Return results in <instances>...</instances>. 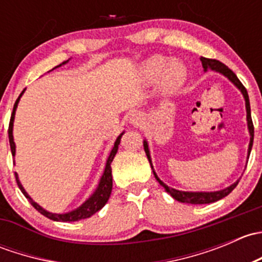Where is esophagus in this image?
I'll use <instances>...</instances> for the list:
<instances>
[{"instance_id": "obj_1", "label": "esophagus", "mask_w": 262, "mask_h": 262, "mask_svg": "<svg viewBox=\"0 0 262 262\" xmlns=\"http://www.w3.org/2000/svg\"><path fill=\"white\" fill-rule=\"evenodd\" d=\"M143 114L142 113H133V114L130 115V118H129V123L133 124V125L138 126V125H142L143 124Z\"/></svg>"}]
</instances>
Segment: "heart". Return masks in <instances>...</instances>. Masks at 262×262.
I'll list each match as a JSON object with an SVG mask.
<instances>
[{
	"mask_svg": "<svg viewBox=\"0 0 262 262\" xmlns=\"http://www.w3.org/2000/svg\"><path fill=\"white\" fill-rule=\"evenodd\" d=\"M143 76L148 82H156L160 77L163 90L170 92L175 91L184 83L186 70L178 60H170L166 63L165 58L156 55L144 63Z\"/></svg>",
	"mask_w": 262,
	"mask_h": 262,
	"instance_id": "obj_1",
	"label": "heart"
}]
</instances>
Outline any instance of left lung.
<instances>
[{
	"label": "left lung",
	"mask_w": 262,
	"mask_h": 262,
	"mask_svg": "<svg viewBox=\"0 0 262 262\" xmlns=\"http://www.w3.org/2000/svg\"><path fill=\"white\" fill-rule=\"evenodd\" d=\"M200 60H202V64H203V68H204V71L209 70V68H210V70L216 71V72L222 73V75L226 76L228 80H231L234 84H236L237 87H238L239 90H241L242 95H244V97H245V101H246V112H247V124H248V130H250V136H251L250 146H248V156H250L251 148H252V144H253V123H252V119H251V107H250V100H248L247 90H246V87L244 86V84H242V82L239 81L238 78H237V76L234 75L233 71L229 70V68L227 67L226 64H223L222 62H219V60H216V59H210V58H204V57L200 58ZM143 146H144V150H146L148 161H149L150 166H152V162H150L149 150H148V144H147L146 141L143 142ZM152 168H153V166H152ZM153 175H155L156 180L160 182V185H162V186L165 187L166 191H167L168 194H170L171 196L173 198V199H176L178 202H181V203H189V204H209V203H214V202H216V200H221V199H223L224 196H227L229 192L233 191L234 187L238 185V181H236L233 185H231L229 187H227V189H223V190H219V191L189 192V191H180V190H176V189H172V187H168L167 185L163 184V182L161 181L160 179H158V176L156 175L155 171H153Z\"/></svg>",
	"instance_id": "1"
}]
</instances>
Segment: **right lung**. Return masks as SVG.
Segmentation results:
<instances>
[{"mask_svg": "<svg viewBox=\"0 0 262 262\" xmlns=\"http://www.w3.org/2000/svg\"><path fill=\"white\" fill-rule=\"evenodd\" d=\"M64 63L66 62H63V64H64ZM24 91H25V90H23V92H21L20 96L17 97L16 102H15L14 110H12L11 119H10V124H9V141H10V147H11L12 156H15V142H14V136H12V125H14L15 112H16L17 102H18V100H20L21 95L24 94ZM121 136H123V133H121L120 136L118 137V139L115 141L114 147H113L112 152H110L109 158H107V161H106V167H105L104 175H102L101 180H100V184H99V186H97L96 191H95L94 194L91 195V198H90L87 202H84L83 204H82L81 207L78 208V209L73 210V212H70V213H66V214H54V213L47 212V210L43 209L40 205H38L35 202H33V199L29 196L28 192L25 191V189L23 187V185H21L20 181H18L17 173H15V178H16V182H17L18 187H20L21 192L25 195L26 199L30 202V204L33 205V207L35 208V209L38 210L39 213L43 214V215L47 216V218L52 219V221H55V222H76V221H80V219L89 218V216H91L92 214L99 212V210L101 209V208L104 207L105 204H106L107 200H109V198H110V194H112L113 176H112V166H110V165H112V162H113V160H114L116 152H118V146H119V143H120Z\"/></svg>", "mask_w": 262, "mask_h": 262, "instance_id": "1", "label": "right lung"}]
</instances>
